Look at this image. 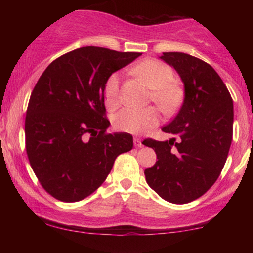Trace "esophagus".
<instances>
[{
	"label": "esophagus",
	"mask_w": 253,
	"mask_h": 253,
	"mask_svg": "<svg viewBox=\"0 0 253 253\" xmlns=\"http://www.w3.org/2000/svg\"><path fill=\"white\" fill-rule=\"evenodd\" d=\"M133 144H134V146H136V147H143L144 146L143 143H141V140L139 139V138H134Z\"/></svg>",
	"instance_id": "1"
}]
</instances>
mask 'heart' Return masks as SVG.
Listing matches in <instances>:
<instances>
[{
  "instance_id": "heart-1",
  "label": "heart",
  "mask_w": 253,
  "mask_h": 253,
  "mask_svg": "<svg viewBox=\"0 0 253 253\" xmlns=\"http://www.w3.org/2000/svg\"><path fill=\"white\" fill-rule=\"evenodd\" d=\"M133 75L151 89L153 102L165 113H171L177 108L182 99L181 88L174 81V71L169 65L158 60H145L132 69ZM120 75L113 74L105 85L106 102L109 106L119 103ZM160 121L153 107L145 109L126 108L114 116L113 126L116 130L131 134H144L157 126Z\"/></svg>"
}]
</instances>
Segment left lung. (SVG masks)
I'll list each match as a JSON object with an SVG mask.
<instances>
[{"mask_svg":"<svg viewBox=\"0 0 253 253\" xmlns=\"http://www.w3.org/2000/svg\"><path fill=\"white\" fill-rule=\"evenodd\" d=\"M160 58L181 77L184 100L175 119L162 127L172 138L144 140L158 159L144 174L147 184L161 198L186 204L215 183L226 164L233 139V99L206 62L177 51L164 53Z\"/></svg>","mask_w":253,"mask_h":253,"instance_id":"8db88e82","label":"left lung"}]
</instances>
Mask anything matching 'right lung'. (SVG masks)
Instances as JSON below:
<instances>
[{"label":"right lung","instance_id":"obj_1","mask_svg":"<svg viewBox=\"0 0 253 253\" xmlns=\"http://www.w3.org/2000/svg\"><path fill=\"white\" fill-rule=\"evenodd\" d=\"M82 47L51 62L34 86L25 119L26 152L46 191L61 202L86 198L105 182L114 161L132 150V136L106 133L105 85L140 56Z\"/></svg>","mask_w":253,"mask_h":253}]
</instances>
